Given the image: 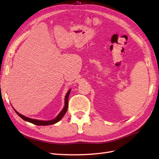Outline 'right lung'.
I'll list each match as a JSON object with an SVG mask.
<instances>
[{
  "mask_svg": "<svg viewBox=\"0 0 159 159\" xmlns=\"http://www.w3.org/2000/svg\"><path fill=\"white\" fill-rule=\"evenodd\" d=\"M70 92H71V89H70L69 91L67 92L66 96V98H65V106H64V108L63 109L61 110V112H60L57 116L51 120H49V121H43V120H35V119H31V118H27L26 116H25L19 114L18 111H16L15 109L14 110L15 111V112L18 114L19 116L23 119L24 120L27 121V122H31L33 124H35V125H38V126H48V125H51V124H55L57 123V122H59V120H61V118L63 117V116L65 115V114L66 113V111L67 110V108H68V98H69V96H70Z\"/></svg>",
  "mask_w": 159,
  "mask_h": 159,
  "instance_id": "right-lung-1",
  "label": "right lung"
}]
</instances>
